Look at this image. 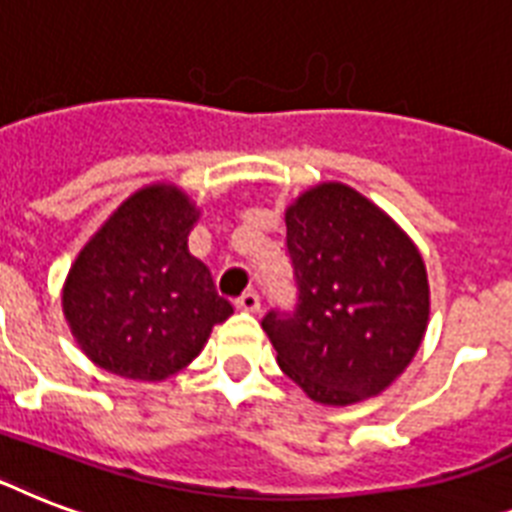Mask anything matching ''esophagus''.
Here are the masks:
<instances>
[{"label": "esophagus", "mask_w": 512, "mask_h": 512, "mask_svg": "<svg viewBox=\"0 0 512 512\" xmlns=\"http://www.w3.org/2000/svg\"><path fill=\"white\" fill-rule=\"evenodd\" d=\"M236 305H239L241 311L257 313V311H260V295H257V292H252V289H249V292H244V295H241L239 300H236Z\"/></svg>", "instance_id": "esophagus-1"}]
</instances>
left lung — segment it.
<instances>
[{
  "label": "left lung",
  "mask_w": 512,
  "mask_h": 512,
  "mask_svg": "<svg viewBox=\"0 0 512 512\" xmlns=\"http://www.w3.org/2000/svg\"><path fill=\"white\" fill-rule=\"evenodd\" d=\"M287 255L297 303L263 316L281 372L319 404L377 396L428 327V273L412 239L361 193L324 183L287 209Z\"/></svg>",
  "instance_id": "1"
}]
</instances>
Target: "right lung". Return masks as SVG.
<instances>
[{
  "label": "right lung",
  "mask_w": 512,
  "mask_h": 512,
  "mask_svg": "<svg viewBox=\"0 0 512 512\" xmlns=\"http://www.w3.org/2000/svg\"><path fill=\"white\" fill-rule=\"evenodd\" d=\"M193 220L188 196L151 185L124 201L71 265L63 311L106 372L164 380L233 313L207 265L188 252Z\"/></svg>",
  "instance_id": "right-lung-1"
}]
</instances>
